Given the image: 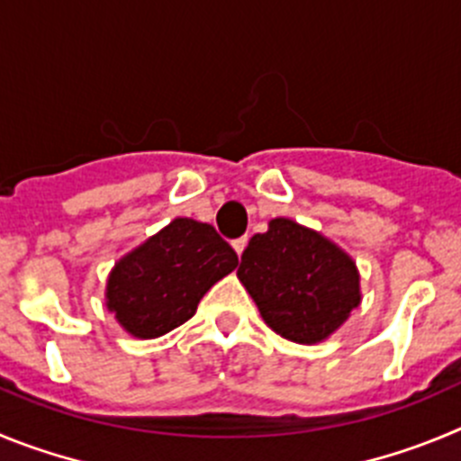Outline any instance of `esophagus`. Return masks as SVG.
I'll use <instances>...</instances> for the list:
<instances>
[{
  "instance_id": "obj_1",
  "label": "esophagus",
  "mask_w": 461,
  "mask_h": 461,
  "mask_svg": "<svg viewBox=\"0 0 461 461\" xmlns=\"http://www.w3.org/2000/svg\"><path fill=\"white\" fill-rule=\"evenodd\" d=\"M246 246H248V236H240V239H236V240H231V248H234L236 250V255H243V250H246Z\"/></svg>"
}]
</instances>
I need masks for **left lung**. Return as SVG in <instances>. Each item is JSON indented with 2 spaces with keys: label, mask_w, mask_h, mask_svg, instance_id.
<instances>
[{
  "label": "left lung",
  "mask_w": 461,
  "mask_h": 461,
  "mask_svg": "<svg viewBox=\"0 0 461 461\" xmlns=\"http://www.w3.org/2000/svg\"><path fill=\"white\" fill-rule=\"evenodd\" d=\"M236 276L268 329L298 344L329 339L363 301L349 252L292 218L252 236Z\"/></svg>",
  "instance_id": "1"
}]
</instances>
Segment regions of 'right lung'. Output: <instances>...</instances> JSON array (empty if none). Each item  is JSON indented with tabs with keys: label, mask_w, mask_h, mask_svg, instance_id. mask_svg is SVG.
Masks as SVG:
<instances>
[{
	"label": "right lung",
	"mask_w": 461,
	"mask_h": 461,
	"mask_svg": "<svg viewBox=\"0 0 461 461\" xmlns=\"http://www.w3.org/2000/svg\"><path fill=\"white\" fill-rule=\"evenodd\" d=\"M236 267L239 257L213 227L174 218L112 267L105 305L132 338H160L188 321L202 296Z\"/></svg>",
	"instance_id": "obj_1"
}]
</instances>
